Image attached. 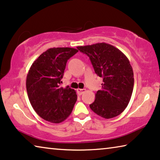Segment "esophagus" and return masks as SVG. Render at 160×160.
Returning a JSON list of instances; mask_svg holds the SVG:
<instances>
[{"instance_id": "1", "label": "esophagus", "mask_w": 160, "mask_h": 160, "mask_svg": "<svg viewBox=\"0 0 160 160\" xmlns=\"http://www.w3.org/2000/svg\"><path fill=\"white\" fill-rule=\"evenodd\" d=\"M77 94L78 95H82L86 92V89L85 88H77Z\"/></svg>"}]
</instances>
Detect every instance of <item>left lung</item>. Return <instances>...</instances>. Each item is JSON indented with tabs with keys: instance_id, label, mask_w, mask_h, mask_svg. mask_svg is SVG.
Segmentation results:
<instances>
[{
	"instance_id": "8db88e82",
	"label": "left lung",
	"mask_w": 160,
	"mask_h": 160,
	"mask_svg": "<svg viewBox=\"0 0 160 160\" xmlns=\"http://www.w3.org/2000/svg\"><path fill=\"white\" fill-rule=\"evenodd\" d=\"M90 58L95 73L103 78L91 109L105 119L118 116L125 109L134 88V73L128 58L119 49L106 43L78 46Z\"/></svg>"
}]
</instances>
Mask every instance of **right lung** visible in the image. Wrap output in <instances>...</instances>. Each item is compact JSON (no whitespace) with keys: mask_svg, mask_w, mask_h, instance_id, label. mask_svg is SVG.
Instances as JSON below:
<instances>
[{"mask_svg":"<svg viewBox=\"0 0 160 160\" xmlns=\"http://www.w3.org/2000/svg\"><path fill=\"white\" fill-rule=\"evenodd\" d=\"M78 52L68 47L51 48L32 63L26 77V90L35 112L46 121L58 124L72 113L77 100L75 90L60 87L68 59Z\"/></svg>","mask_w":160,"mask_h":160,"instance_id":"add662e5","label":"right lung"}]
</instances>
